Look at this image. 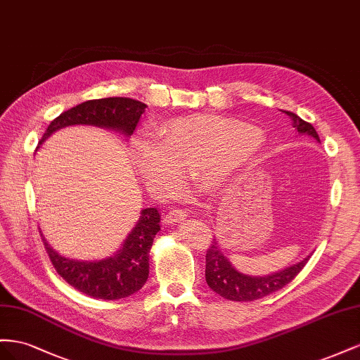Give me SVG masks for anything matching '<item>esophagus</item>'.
I'll list each match as a JSON object with an SVG mask.
<instances>
[{
	"instance_id": "esophagus-1",
	"label": "esophagus",
	"mask_w": 360,
	"mask_h": 360,
	"mask_svg": "<svg viewBox=\"0 0 360 360\" xmlns=\"http://www.w3.org/2000/svg\"><path fill=\"white\" fill-rule=\"evenodd\" d=\"M187 215H188L187 211L179 210V208H170L166 214V219H164V220H166V223L173 224V223H179L182 220H186Z\"/></svg>"
}]
</instances>
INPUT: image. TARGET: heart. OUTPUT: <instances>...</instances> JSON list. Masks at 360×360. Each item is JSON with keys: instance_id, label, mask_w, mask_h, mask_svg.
Segmentation results:
<instances>
[{"instance_id": "obj_1", "label": "heart", "mask_w": 360, "mask_h": 360, "mask_svg": "<svg viewBox=\"0 0 360 360\" xmlns=\"http://www.w3.org/2000/svg\"><path fill=\"white\" fill-rule=\"evenodd\" d=\"M158 136L132 141L140 176L157 194L176 191L187 170L202 190L219 191L261 140L256 128L212 115L172 119L158 127Z\"/></svg>"}]
</instances>
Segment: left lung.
Returning <instances> with one entry per match:
<instances>
[{
	"mask_svg": "<svg viewBox=\"0 0 360 360\" xmlns=\"http://www.w3.org/2000/svg\"><path fill=\"white\" fill-rule=\"evenodd\" d=\"M285 112L291 117L294 128L299 131V134L311 136L320 143V137H318L315 128L309 122H304L295 112ZM205 258H207L205 279H207L208 286L219 295L232 302H253L274 291L282 290L285 285H288L302 271L306 262L309 261V256H307V258L288 266V269L266 276L243 274L223 255L219 243L215 240L210 245Z\"/></svg>",
	"mask_w": 360,
	"mask_h": 360,
	"instance_id": "obj_1",
	"label": "left lung"
}]
</instances>
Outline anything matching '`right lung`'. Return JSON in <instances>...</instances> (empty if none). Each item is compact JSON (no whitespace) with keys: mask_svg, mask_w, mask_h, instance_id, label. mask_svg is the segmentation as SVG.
Instances as JSON below:
<instances>
[{"mask_svg":"<svg viewBox=\"0 0 360 360\" xmlns=\"http://www.w3.org/2000/svg\"><path fill=\"white\" fill-rule=\"evenodd\" d=\"M146 104L131 98H104L86 101L49 123L39 145L56 131L72 125H94L119 131L129 137L134 132ZM160 231L158 208L141 210L137 224L132 228L120 250L101 261H78L58 255L44 233L42 240L51 262L63 279L94 299H125L141 290L149 276V252L153 238Z\"/></svg>","mask_w":360,"mask_h":360,"instance_id":"right-lung-1","label":"right lung"}]
</instances>
